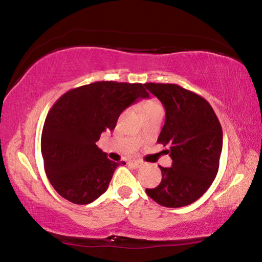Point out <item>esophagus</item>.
Wrapping results in <instances>:
<instances>
[{
    "instance_id": "1",
    "label": "esophagus",
    "mask_w": 262,
    "mask_h": 262,
    "mask_svg": "<svg viewBox=\"0 0 262 262\" xmlns=\"http://www.w3.org/2000/svg\"><path fill=\"white\" fill-rule=\"evenodd\" d=\"M129 165L134 167V168H140V167H142V161H140V160H133V161H129Z\"/></svg>"
}]
</instances>
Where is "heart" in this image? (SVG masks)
Wrapping results in <instances>:
<instances>
[{
	"mask_svg": "<svg viewBox=\"0 0 262 262\" xmlns=\"http://www.w3.org/2000/svg\"><path fill=\"white\" fill-rule=\"evenodd\" d=\"M158 111H162V108L154 100L147 101V102L142 106V114H147V113H154Z\"/></svg>",
	"mask_w": 262,
	"mask_h": 262,
	"instance_id": "1",
	"label": "heart"
}]
</instances>
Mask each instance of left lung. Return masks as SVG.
<instances>
[{
    "instance_id": "left-lung-1",
    "label": "left lung",
    "mask_w": 262,
    "mask_h": 262,
    "mask_svg": "<svg viewBox=\"0 0 262 262\" xmlns=\"http://www.w3.org/2000/svg\"><path fill=\"white\" fill-rule=\"evenodd\" d=\"M161 101L166 119L158 142L170 144L166 150L171 167H160L162 180L146 193L159 205L179 208L193 204L215 179L222 150V128L215 113L198 94L173 83H146Z\"/></svg>"
}]
</instances>
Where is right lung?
<instances>
[{"label":"right lung","instance_id":"obj_1","mask_svg":"<svg viewBox=\"0 0 262 262\" xmlns=\"http://www.w3.org/2000/svg\"><path fill=\"white\" fill-rule=\"evenodd\" d=\"M141 83L101 81L63 94L47 115L41 138L45 170L56 192L73 204L88 205L106 192L121 163L96 146L113 130L124 109L148 99Z\"/></svg>","mask_w":262,"mask_h":262}]
</instances>
